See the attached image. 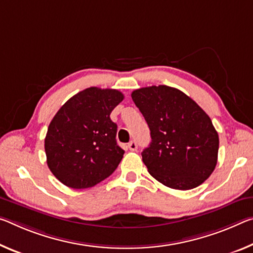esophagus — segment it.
Segmentation results:
<instances>
[{
	"label": "esophagus",
	"mask_w": 253,
	"mask_h": 253,
	"mask_svg": "<svg viewBox=\"0 0 253 253\" xmlns=\"http://www.w3.org/2000/svg\"><path fill=\"white\" fill-rule=\"evenodd\" d=\"M128 148H129L130 151H136L137 150V143H136L135 141H130L129 143H128Z\"/></svg>",
	"instance_id": "1"
}]
</instances>
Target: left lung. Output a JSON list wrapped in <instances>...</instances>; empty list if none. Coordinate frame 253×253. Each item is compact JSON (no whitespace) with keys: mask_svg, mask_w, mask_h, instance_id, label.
<instances>
[{"mask_svg":"<svg viewBox=\"0 0 253 253\" xmlns=\"http://www.w3.org/2000/svg\"><path fill=\"white\" fill-rule=\"evenodd\" d=\"M131 99L151 130L142 158L152 177L178 190L192 189L210 178L219 141L206 112L182 91L167 85L141 87Z\"/></svg>","mask_w":253,"mask_h":253,"instance_id":"obj_1","label":"left lung"}]
</instances>
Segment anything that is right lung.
I'll return each instance as SVG.
<instances>
[{
	"instance_id": "right-lung-1",
	"label": "right lung",
	"mask_w": 253,
	"mask_h": 253,
	"mask_svg": "<svg viewBox=\"0 0 253 253\" xmlns=\"http://www.w3.org/2000/svg\"><path fill=\"white\" fill-rule=\"evenodd\" d=\"M115 89L91 86L64 103L48 126L47 166L73 189L93 187L117 169L125 151L116 141L111 111L123 101Z\"/></svg>"
}]
</instances>
